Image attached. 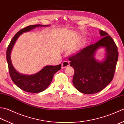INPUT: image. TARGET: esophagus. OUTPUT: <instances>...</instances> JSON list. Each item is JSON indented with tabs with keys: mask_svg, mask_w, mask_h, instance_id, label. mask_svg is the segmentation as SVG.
Instances as JSON below:
<instances>
[{
	"mask_svg": "<svg viewBox=\"0 0 124 124\" xmlns=\"http://www.w3.org/2000/svg\"><path fill=\"white\" fill-rule=\"evenodd\" d=\"M69 65V62L67 61H65L62 63V69H64L66 67H68Z\"/></svg>",
	"mask_w": 124,
	"mask_h": 124,
	"instance_id": "esophagus-1",
	"label": "esophagus"
}]
</instances>
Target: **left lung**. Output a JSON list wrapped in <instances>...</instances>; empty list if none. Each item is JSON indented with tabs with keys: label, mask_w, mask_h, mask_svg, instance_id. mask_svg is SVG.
<instances>
[{
	"label": "left lung",
	"mask_w": 124,
	"mask_h": 124,
	"mask_svg": "<svg viewBox=\"0 0 124 124\" xmlns=\"http://www.w3.org/2000/svg\"><path fill=\"white\" fill-rule=\"evenodd\" d=\"M101 40L79 51L69 58L70 65L75 70L72 83L81 93L92 94L103 89L114 77L118 59L117 47L107 32L100 30ZM101 48L105 51L104 57H94Z\"/></svg>",
	"instance_id": "obj_1"
}]
</instances>
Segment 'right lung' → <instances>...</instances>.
<instances>
[{
  "instance_id": "right-lung-1",
  "label": "right lung",
  "mask_w": 124,
  "mask_h": 124,
  "mask_svg": "<svg viewBox=\"0 0 124 124\" xmlns=\"http://www.w3.org/2000/svg\"><path fill=\"white\" fill-rule=\"evenodd\" d=\"M50 25L36 24L30 25L18 31L12 39L6 52V59L8 66L10 76L16 85L23 91L29 93H40L48 87L51 83L54 75L61 68V64L57 65H46L32 75H25L18 72L12 64L11 52L18 38L23 33L29 32L38 27H47Z\"/></svg>"
}]
</instances>
